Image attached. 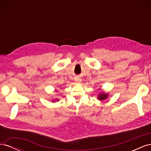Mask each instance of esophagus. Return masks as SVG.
Here are the masks:
<instances>
[{"instance_id": "esophagus-1", "label": "esophagus", "mask_w": 151, "mask_h": 151, "mask_svg": "<svg viewBox=\"0 0 151 151\" xmlns=\"http://www.w3.org/2000/svg\"><path fill=\"white\" fill-rule=\"evenodd\" d=\"M75 81H76V83H81V79L80 78H78V77H77V78L75 79Z\"/></svg>"}]
</instances>
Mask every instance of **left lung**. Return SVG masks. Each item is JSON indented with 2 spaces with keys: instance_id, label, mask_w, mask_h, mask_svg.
Returning a JSON list of instances; mask_svg holds the SVG:
<instances>
[{
  "instance_id": "left-lung-1",
  "label": "left lung",
  "mask_w": 151,
  "mask_h": 151,
  "mask_svg": "<svg viewBox=\"0 0 151 151\" xmlns=\"http://www.w3.org/2000/svg\"><path fill=\"white\" fill-rule=\"evenodd\" d=\"M108 94L104 93H99V96H98V99L100 101H103L104 99H106L108 98Z\"/></svg>"
}]
</instances>
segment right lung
I'll list each match as a JSON object with an SVG mask.
<instances>
[{
  "instance_id": "1",
  "label": "right lung",
  "mask_w": 151,
  "mask_h": 151,
  "mask_svg": "<svg viewBox=\"0 0 151 151\" xmlns=\"http://www.w3.org/2000/svg\"><path fill=\"white\" fill-rule=\"evenodd\" d=\"M56 101H57V99H56Z\"/></svg>"
}]
</instances>
